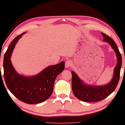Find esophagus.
Segmentation results:
<instances>
[{
	"label": "esophagus",
	"mask_w": 125,
	"mask_h": 125,
	"mask_svg": "<svg viewBox=\"0 0 125 125\" xmlns=\"http://www.w3.org/2000/svg\"><path fill=\"white\" fill-rule=\"evenodd\" d=\"M72 65H73V63H72V61L71 60H68L65 61V67H66V68H69V67L71 66Z\"/></svg>",
	"instance_id": "34e87169"
}]
</instances>
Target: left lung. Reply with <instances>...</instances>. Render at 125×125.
I'll return each mask as SVG.
<instances>
[{
	"label": "left lung",
	"instance_id": "1",
	"mask_svg": "<svg viewBox=\"0 0 125 125\" xmlns=\"http://www.w3.org/2000/svg\"><path fill=\"white\" fill-rule=\"evenodd\" d=\"M104 41L111 45L116 54L117 62L115 67L114 75L109 83L105 86H90L83 83L77 75L72 71V90L77 99L83 101L93 103L105 99L112 93L117 87L120 76V70L122 66V57L115 42L105 33H102Z\"/></svg>",
	"mask_w": 125,
	"mask_h": 125
}]
</instances>
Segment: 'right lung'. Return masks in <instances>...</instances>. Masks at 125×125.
<instances>
[{
	"label": "right lung",
	"mask_w": 125,
	"mask_h": 125,
	"mask_svg": "<svg viewBox=\"0 0 125 125\" xmlns=\"http://www.w3.org/2000/svg\"><path fill=\"white\" fill-rule=\"evenodd\" d=\"M24 33L16 36L10 44L3 61L4 77L8 89L20 101L28 104L42 103L52 95L55 79L64 70L65 62L49 66L32 77L20 75L16 72L10 60L11 53L18 40Z\"/></svg>",
	"instance_id": "add662e5"
}]
</instances>
